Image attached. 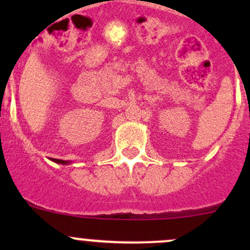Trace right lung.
I'll return each mask as SVG.
<instances>
[{
    "label": "right lung",
    "instance_id": "1",
    "mask_svg": "<svg viewBox=\"0 0 250 250\" xmlns=\"http://www.w3.org/2000/svg\"><path fill=\"white\" fill-rule=\"evenodd\" d=\"M52 161L53 162H55V163H59V165H70V163H71V161H64V160H57V158H52Z\"/></svg>",
    "mask_w": 250,
    "mask_h": 250
}]
</instances>
